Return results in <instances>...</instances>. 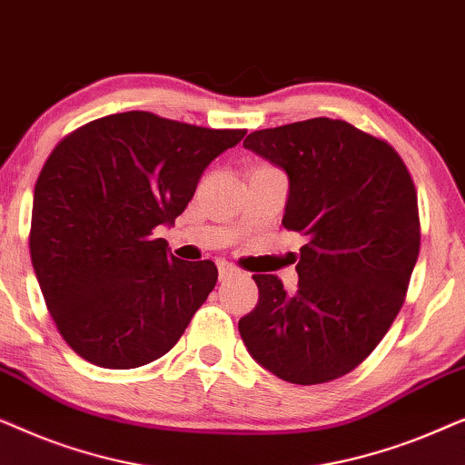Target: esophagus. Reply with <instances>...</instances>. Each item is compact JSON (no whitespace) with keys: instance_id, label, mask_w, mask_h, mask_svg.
<instances>
[{"instance_id":"34e87169","label":"esophagus","mask_w":465,"mask_h":465,"mask_svg":"<svg viewBox=\"0 0 465 465\" xmlns=\"http://www.w3.org/2000/svg\"><path fill=\"white\" fill-rule=\"evenodd\" d=\"M237 272H239L237 266L231 264V262H226V260H220V262H218V275H220V282H222V279H228V277L237 275Z\"/></svg>"}]
</instances>
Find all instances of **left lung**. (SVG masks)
<instances>
[{
  "label": "left lung",
  "instance_id": "1",
  "mask_svg": "<svg viewBox=\"0 0 465 465\" xmlns=\"http://www.w3.org/2000/svg\"><path fill=\"white\" fill-rule=\"evenodd\" d=\"M243 145L288 173L282 224L304 245L296 294L253 275L260 296L241 339L279 379L328 383L358 368L402 309L421 245L415 183L391 143L345 120L253 131Z\"/></svg>",
  "mask_w": 465,
  "mask_h": 465
}]
</instances>
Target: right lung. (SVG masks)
I'll list each match as a JSON object with an SVG mask.
<instances>
[{
  "label": "right lung",
  "instance_id": "add662e5",
  "mask_svg": "<svg viewBox=\"0 0 465 465\" xmlns=\"http://www.w3.org/2000/svg\"><path fill=\"white\" fill-rule=\"evenodd\" d=\"M245 129H207L152 112L112 114L61 139L35 182L29 252L69 347L126 371L171 351L218 282L152 231L171 224L203 171Z\"/></svg>",
  "mask_w": 465,
  "mask_h": 465
}]
</instances>
